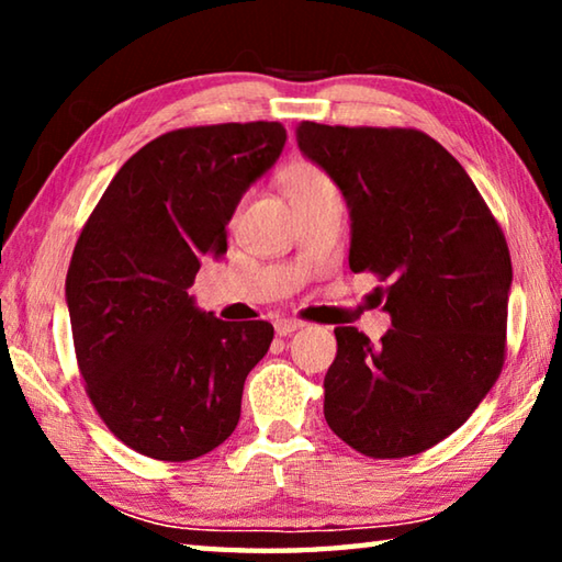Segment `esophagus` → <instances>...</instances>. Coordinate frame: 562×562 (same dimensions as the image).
<instances>
[{"label": "esophagus", "instance_id": "1", "mask_svg": "<svg viewBox=\"0 0 562 562\" xmlns=\"http://www.w3.org/2000/svg\"><path fill=\"white\" fill-rule=\"evenodd\" d=\"M302 327H304L302 319L282 317V319L274 322V335H278V337H288V335H292V331H297V329H302Z\"/></svg>", "mask_w": 562, "mask_h": 562}]
</instances>
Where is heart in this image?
Here are the masks:
<instances>
[{"mask_svg": "<svg viewBox=\"0 0 562 562\" xmlns=\"http://www.w3.org/2000/svg\"><path fill=\"white\" fill-rule=\"evenodd\" d=\"M329 183L331 180L327 178L325 170H322L317 164H312V160H304V158L292 160V164L284 166L280 173V186L284 193H288L290 201L307 195V193H312V190L325 188Z\"/></svg>", "mask_w": 562, "mask_h": 562, "instance_id": "heart-1", "label": "heart"}]
</instances>
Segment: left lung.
<instances>
[{
	"mask_svg": "<svg viewBox=\"0 0 562 562\" xmlns=\"http://www.w3.org/2000/svg\"><path fill=\"white\" fill-rule=\"evenodd\" d=\"M300 150L351 211V272L382 282L392 329L372 345L337 327L325 376L329 429L369 459H406L463 426L506 361V235L439 140L416 128L302 121Z\"/></svg>",
	"mask_w": 562,
	"mask_h": 562,
	"instance_id": "8db88e82",
	"label": "left lung"
}]
</instances>
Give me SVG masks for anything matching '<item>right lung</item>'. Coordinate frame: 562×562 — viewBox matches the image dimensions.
Wrapping results in <instances>:
<instances>
[{
	"instance_id": "1",
	"label": "right lung",
	"mask_w": 562,
	"mask_h": 562,
	"mask_svg": "<svg viewBox=\"0 0 562 562\" xmlns=\"http://www.w3.org/2000/svg\"><path fill=\"white\" fill-rule=\"evenodd\" d=\"M284 140L278 121L168 131L121 166L76 240L66 302L83 389L148 459L193 461L240 422L274 329L198 312L188 288L205 255L227 252L237 201Z\"/></svg>"
}]
</instances>
